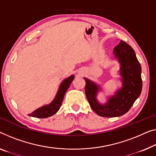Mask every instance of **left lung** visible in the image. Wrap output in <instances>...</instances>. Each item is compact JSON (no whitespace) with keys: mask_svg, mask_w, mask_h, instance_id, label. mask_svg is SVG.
<instances>
[{"mask_svg":"<svg viewBox=\"0 0 156 156\" xmlns=\"http://www.w3.org/2000/svg\"><path fill=\"white\" fill-rule=\"evenodd\" d=\"M113 54L120 64L122 87L105 104L101 105L97 100L99 86L85 78V91L90 105L97 115L102 117H117L126 113L139 97L142 89L141 65L131 46L120 41L113 49Z\"/></svg>","mask_w":156,"mask_h":156,"instance_id":"1","label":"left lung"}]
</instances>
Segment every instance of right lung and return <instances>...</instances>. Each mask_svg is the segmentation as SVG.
Here are the masks:
<instances>
[{"label":"right lung","mask_w":156,"mask_h":156,"mask_svg":"<svg viewBox=\"0 0 156 156\" xmlns=\"http://www.w3.org/2000/svg\"><path fill=\"white\" fill-rule=\"evenodd\" d=\"M74 79V76L72 75L70 77L67 78L61 83L58 90L57 94L53 100L48 105H45L42 107L36 109L34 112L29 113V116L38 118H48L55 114L59 111L60 106L62 105L64 94L70 86L71 83Z\"/></svg>","instance_id":"obj_1"}]
</instances>
